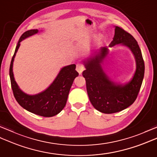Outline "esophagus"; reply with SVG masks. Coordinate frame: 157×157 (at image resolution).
<instances>
[{
	"mask_svg": "<svg viewBox=\"0 0 157 157\" xmlns=\"http://www.w3.org/2000/svg\"><path fill=\"white\" fill-rule=\"evenodd\" d=\"M84 69V65L82 64V63H78V64L76 65V71H78L79 74H81Z\"/></svg>",
	"mask_w": 157,
	"mask_h": 157,
	"instance_id": "34e87169",
	"label": "esophagus"
}]
</instances>
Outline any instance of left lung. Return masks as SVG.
<instances>
[{
  "mask_svg": "<svg viewBox=\"0 0 157 157\" xmlns=\"http://www.w3.org/2000/svg\"><path fill=\"white\" fill-rule=\"evenodd\" d=\"M117 44L125 46L134 55L136 69L131 80L125 84L115 82L106 74L101 64L109 54L108 47H101L86 59V70L82 75L93 106L98 111L111 114L119 112L132 105L137 98L144 75V62L137 41L124 29L115 26V35L109 47Z\"/></svg>",
  "mask_w": 157,
  "mask_h": 157,
  "instance_id": "1",
  "label": "left lung"
}]
</instances>
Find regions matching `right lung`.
Returning <instances> with one entry per match:
<instances>
[{
	"instance_id": "right-lung-1",
	"label": "right lung",
	"mask_w": 157,
	"mask_h": 157,
	"mask_svg": "<svg viewBox=\"0 0 157 157\" xmlns=\"http://www.w3.org/2000/svg\"><path fill=\"white\" fill-rule=\"evenodd\" d=\"M38 32V29H30L23 33L20 37L11 59L9 75L13 94L19 105L34 114L50 117L57 115L65 107L70 88L79 73L76 71L75 64L63 67L55 80L44 91L34 95L23 92L15 80L13 71V61L20 46V42Z\"/></svg>"
}]
</instances>
